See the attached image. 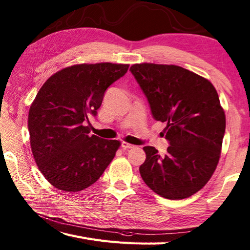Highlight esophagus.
<instances>
[{
  "instance_id": "34e87169",
  "label": "esophagus",
  "mask_w": 250,
  "mask_h": 250,
  "mask_svg": "<svg viewBox=\"0 0 250 250\" xmlns=\"http://www.w3.org/2000/svg\"><path fill=\"white\" fill-rule=\"evenodd\" d=\"M121 147L124 148V149H131V148L134 147V145H131V144H128V143H125V142H122Z\"/></svg>"
}]
</instances>
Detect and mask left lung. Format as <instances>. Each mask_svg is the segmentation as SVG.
I'll return each instance as SVG.
<instances>
[{"label":"left lung","mask_w":250,"mask_h":250,"mask_svg":"<svg viewBox=\"0 0 250 250\" xmlns=\"http://www.w3.org/2000/svg\"><path fill=\"white\" fill-rule=\"evenodd\" d=\"M130 71L153 119L167 124L169 144L164 156L144 147L141 176L163 198H189L204 187L219 161L226 116L218 93L210 82L182 66L142 63Z\"/></svg>","instance_id":"1"}]
</instances>
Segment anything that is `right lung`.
<instances>
[{
  "label": "right lung",
  "mask_w": 250,
  "mask_h": 250,
  "mask_svg": "<svg viewBox=\"0 0 250 250\" xmlns=\"http://www.w3.org/2000/svg\"><path fill=\"white\" fill-rule=\"evenodd\" d=\"M129 64H77L47 79L29 110L31 149L44 177L54 187L76 192L94 184L113 160L119 141L90 134L111 83Z\"/></svg>",
  "instance_id": "add662e5"
}]
</instances>
